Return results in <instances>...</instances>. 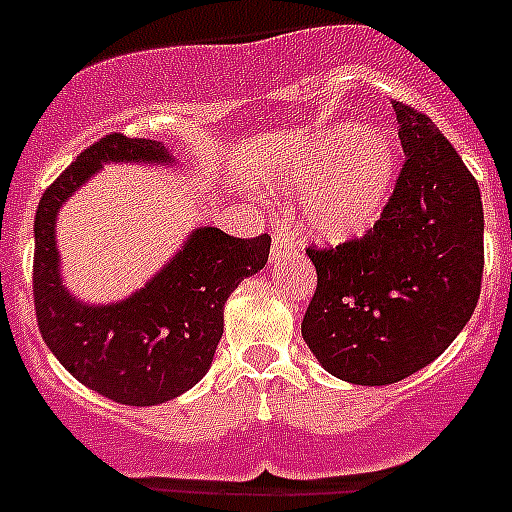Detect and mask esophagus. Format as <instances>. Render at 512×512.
<instances>
[{"label": "esophagus", "instance_id": "1", "mask_svg": "<svg viewBox=\"0 0 512 512\" xmlns=\"http://www.w3.org/2000/svg\"><path fill=\"white\" fill-rule=\"evenodd\" d=\"M292 248H295V241L289 238L287 230H277V233H274V246H271V264H277V261L282 259V256H287Z\"/></svg>", "mask_w": 512, "mask_h": 512}]
</instances>
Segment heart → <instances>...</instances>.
I'll return each instance as SVG.
<instances>
[{"instance_id": "b5f03b06", "label": "heart", "mask_w": 512, "mask_h": 512, "mask_svg": "<svg viewBox=\"0 0 512 512\" xmlns=\"http://www.w3.org/2000/svg\"><path fill=\"white\" fill-rule=\"evenodd\" d=\"M400 176V148L387 130L338 122L305 138L274 174V187L300 192L297 223L318 243L341 246L379 223Z\"/></svg>"}]
</instances>
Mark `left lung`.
<instances>
[{
	"instance_id": "obj_1",
	"label": "left lung",
	"mask_w": 512,
	"mask_h": 512,
	"mask_svg": "<svg viewBox=\"0 0 512 512\" xmlns=\"http://www.w3.org/2000/svg\"><path fill=\"white\" fill-rule=\"evenodd\" d=\"M408 156L390 205L364 238L307 248L318 289L302 338L325 372L395 384L451 346L472 318L485 266L474 176L425 115L392 102Z\"/></svg>"
}]
</instances>
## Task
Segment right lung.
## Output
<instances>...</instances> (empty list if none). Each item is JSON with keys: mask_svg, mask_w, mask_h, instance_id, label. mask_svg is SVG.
<instances>
[{"mask_svg": "<svg viewBox=\"0 0 512 512\" xmlns=\"http://www.w3.org/2000/svg\"><path fill=\"white\" fill-rule=\"evenodd\" d=\"M107 164H179L158 140L115 133L81 153L45 189L35 212L33 295L40 333L63 369L122 405H161L207 374L223 338L233 289L264 269L271 238L194 228L182 248L125 300L84 302L66 287L56 241L58 212Z\"/></svg>", "mask_w": 512, "mask_h": 512, "instance_id": "right-lung-1", "label": "right lung"}]
</instances>
